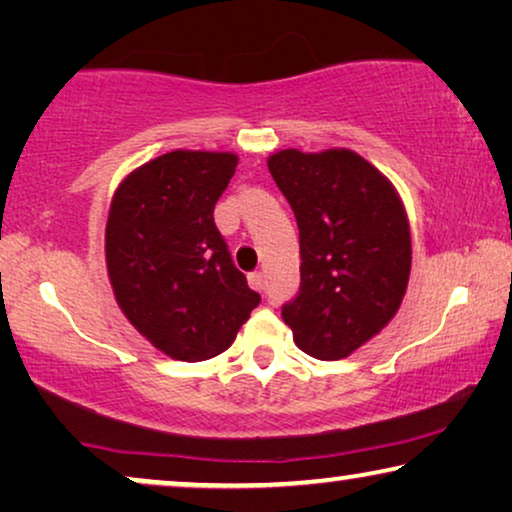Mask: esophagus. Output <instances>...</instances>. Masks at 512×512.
I'll return each mask as SVG.
<instances>
[{"label":"esophagus","mask_w":512,"mask_h":512,"mask_svg":"<svg viewBox=\"0 0 512 512\" xmlns=\"http://www.w3.org/2000/svg\"><path fill=\"white\" fill-rule=\"evenodd\" d=\"M249 284H251V289H254V291H265V289H268V279H265V275H263V272H251V275H249Z\"/></svg>","instance_id":"34e87169"}]
</instances>
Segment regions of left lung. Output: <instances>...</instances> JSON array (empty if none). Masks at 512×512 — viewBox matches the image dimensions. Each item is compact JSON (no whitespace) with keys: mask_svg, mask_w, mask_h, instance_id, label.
<instances>
[{"mask_svg":"<svg viewBox=\"0 0 512 512\" xmlns=\"http://www.w3.org/2000/svg\"><path fill=\"white\" fill-rule=\"evenodd\" d=\"M268 167L296 214L303 258L282 317L305 354L345 359L389 324L405 296L412 247L403 202L347 149H286Z\"/></svg>","mask_w":512,"mask_h":512,"instance_id":"left-lung-1","label":"left lung"}]
</instances>
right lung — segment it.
<instances>
[{"label":"right lung","instance_id":"1","mask_svg":"<svg viewBox=\"0 0 512 512\" xmlns=\"http://www.w3.org/2000/svg\"><path fill=\"white\" fill-rule=\"evenodd\" d=\"M237 156L172 151L125 177L111 200L107 268L125 317L160 352H226L261 296L235 268L214 205Z\"/></svg>","mask_w":512,"mask_h":512}]
</instances>
